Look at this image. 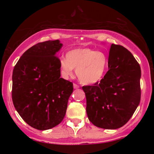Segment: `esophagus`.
<instances>
[{
    "instance_id": "esophagus-1",
    "label": "esophagus",
    "mask_w": 154,
    "mask_h": 154,
    "mask_svg": "<svg viewBox=\"0 0 154 154\" xmlns=\"http://www.w3.org/2000/svg\"><path fill=\"white\" fill-rule=\"evenodd\" d=\"M73 87H74V88H75V89H77V88H79V86L78 85H77V84H74L73 85Z\"/></svg>"
}]
</instances>
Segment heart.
<instances>
[{"instance_id":"b5f03b06","label":"heart","mask_w":154,"mask_h":154,"mask_svg":"<svg viewBox=\"0 0 154 154\" xmlns=\"http://www.w3.org/2000/svg\"><path fill=\"white\" fill-rule=\"evenodd\" d=\"M108 66V57L102 51L85 48L68 51L61 59L59 68L63 77L73 75L76 69L77 78L82 84H94L103 77Z\"/></svg>"}]
</instances>
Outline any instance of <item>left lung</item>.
I'll list each match as a JSON object with an SVG mask.
<instances>
[{"label":"left lung","instance_id":"1","mask_svg":"<svg viewBox=\"0 0 154 154\" xmlns=\"http://www.w3.org/2000/svg\"><path fill=\"white\" fill-rule=\"evenodd\" d=\"M109 71L100 82L83 86L88 117L95 126L115 130L133 115L140 100L141 70L128 49L111 44Z\"/></svg>","mask_w":154,"mask_h":154}]
</instances>
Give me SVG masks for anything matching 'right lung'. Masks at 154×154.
I'll list each match as a JSON object with an SVG mask.
<instances>
[{
  "instance_id": "obj_1",
  "label": "right lung",
  "mask_w": 154,
  "mask_h": 154,
  "mask_svg": "<svg viewBox=\"0 0 154 154\" xmlns=\"http://www.w3.org/2000/svg\"><path fill=\"white\" fill-rule=\"evenodd\" d=\"M61 47L59 40L36 44L23 54L13 70L14 106L37 130H49L62 122L73 92L72 82L60 77L56 54Z\"/></svg>"
}]
</instances>
